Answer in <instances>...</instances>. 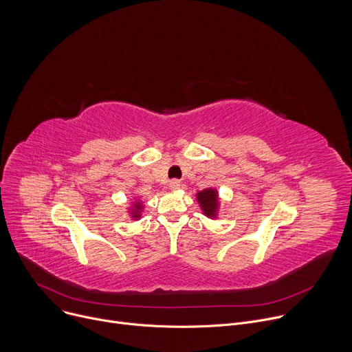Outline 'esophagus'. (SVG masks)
Segmentation results:
<instances>
[{"instance_id":"esophagus-1","label":"esophagus","mask_w":352,"mask_h":352,"mask_svg":"<svg viewBox=\"0 0 352 352\" xmlns=\"http://www.w3.org/2000/svg\"><path fill=\"white\" fill-rule=\"evenodd\" d=\"M168 186H170V189L175 190V189H178V188L181 186V182H179L178 179H171V181H170V184H168Z\"/></svg>"}]
</instances>
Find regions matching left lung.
<instances>
[{
	"label": "left lung",
	"instance_id": "8db88e82",
	"mask_svg": "<svg viewBox=\"0 0 352 352\" xmlns=\"http://www.w3.org/2000/svg\"><path fill=\"white\" fill-rule=\"evenodd\" d=\"M197 200L200 206H202L206 216L213 217L217 209V193L212 189H206L204 192L197 193Z\"/></svg>",
	"mask_w": 352,
	"mask_h": 352
}]
</instances>
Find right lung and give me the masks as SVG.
Segmentation results:
<instances>
[{"mask_svg": "<svg viewBox=\"0 0 352 352\" xmlns=\"http://www.w3.org/2000/svg\"><path fill=\"white\" fill-rule=\"evenodd\" d=\"M136 206H138V205H136ZM138 209H139V208H138ZM133 217H139V214H138V213H133Z\"/></svg>", "mask_w": 352, "mask_h": 352, "instance_id": "obj_1", "label": "right lung"}]
</instances>
